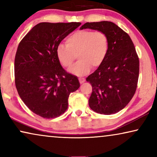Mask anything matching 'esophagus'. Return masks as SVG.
Segmentation results:
<instances>
[{
  "instance_id": "obj_1",
  "label": "esophagus",
  "mask_w": 157,
  "mask_h": 157,
  "mask_svg": "<svg viewBox=\"0 0 157 157\" xmlns=\"http://www.w3.org/2000/svg\"><path fill=\"white\" fill-rule=\"evenodd\" d=\"M78 80H79V82H80V83H83L85 82L86 79L84 78H79Z\"/></svg>"
}]
</instances>
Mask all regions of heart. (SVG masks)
I'll use <instances>...</instances> for the list:
<instances>
[{
	"label": "heart",
	"instance_id": "b5f03b06",
	"mask_svg": "<svg viewBox=\"0 0 157 157\" xmlns=\"http://www.w3.org/2000/svg\"><path fill=\"white\" fill-rule=\"evenodd\" d=\"M108 36L100 31L81 30L68 36L66 45L59 44L56 48V56L61 64L70 68L76 56L79 61L69 69V72L78 76L89 74L92 66L101 65L109 51Z\"/></svg>",
	"mask_w": 157,
	"mask_h": 157
}]
</instances>
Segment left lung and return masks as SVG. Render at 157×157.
I'll list each match as a JSON object with an SVG mask.
<instances>
[{
  "label": "left lung",
  "mask_w": 157,
  "mask_h": 157,
  "mask_svg": "<svg viewBox=\"0 0 157 157\" xmlns=\"http://www.w3.org/2000/svg\"><path fill=\"white\" fill-rule=\"evenodd\" d=\"M104 32L109 47L101 65L86 78L92 86L89 105L101 114L119 112L127 105L136 91L139 61L132 39L126 32L110 21L86 23L81 30Z\"/></svg>",
  "instance_id": "8db88e82"
}]
</instances>
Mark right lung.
<instances>
[{"mask_svg": "<svg viewBox=\"0 0 157 157\" xmlns=\"http://www.w3.org/2000/svg\"><path fill=\"white\" fill-rule=\"evenodd\" d=\"M81 24L40 23L18 45L14 64L16 89L28 108L43 118L63 114L70 94L80 86L78 78L61 66L56 48Z\"/></svg>", "mask_w": 157, "mask_h": 157, "instance_id": "1", "label": "right lung"}]
</instances>
